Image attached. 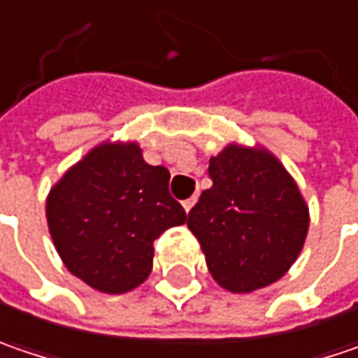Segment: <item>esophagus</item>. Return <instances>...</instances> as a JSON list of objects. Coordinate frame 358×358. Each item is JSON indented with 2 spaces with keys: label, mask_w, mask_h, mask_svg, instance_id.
I'll return each instance as SVG.
<instances>
[{
  "label": "esophagus",
  "mask_w": 358,
  "mask_h": 358,
  "mask_svg": "<svg viewBox=\"0 0 358 358\" xmlns=\"http://www.w3.org/2000/svg\"><path fill=\"white\" fill-rule=\"evenodd\" d=\"M194 202H196V196H192V199L184 200V202H182V206H184V210H186V213H190V208L194 206Z\"/></svg>",
  "instance_id": "1"
}]
</instances>
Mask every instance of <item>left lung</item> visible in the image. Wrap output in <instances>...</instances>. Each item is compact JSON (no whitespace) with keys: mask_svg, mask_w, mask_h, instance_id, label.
<instances>
[{"mask_svg":"<svg viewBox=\"0 0 358 358\" xmlns=\"http://www.w3.org/2000/svg\"><path fill=\"white\" fill-rule=\"evenodd\" d=\"M213 186L188 213L217 284L249 294L284 278L306 243L310 210L284 168L263 145L229 143L210 158Z\"/></svg>","mask_w":358,"mask_h":358,"instance_id":"left-lung-1","label":"left lung"}]
</instances>
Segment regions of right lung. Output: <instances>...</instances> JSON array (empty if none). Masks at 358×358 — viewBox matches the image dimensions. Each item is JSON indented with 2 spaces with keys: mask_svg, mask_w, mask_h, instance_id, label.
<instances>
[{
  "mask_svg": "<svg viewBox=\"0 0 358 358\" xmlns=\"http://www.w3.org/2000/svg\"><path fill=\"white\" fill-rule=\"evenodd\" d=\"M170 172L150 166L137 141H101L46 196L54 247L74 278L103 294H125L154 267V241L186 213L168 190Z\"/></svg>",
  "mask_w": 358,
  "mask_h": 358,
  "instance_id": "right-lung-1",
  "label": "right lung"
}]
</instances>
